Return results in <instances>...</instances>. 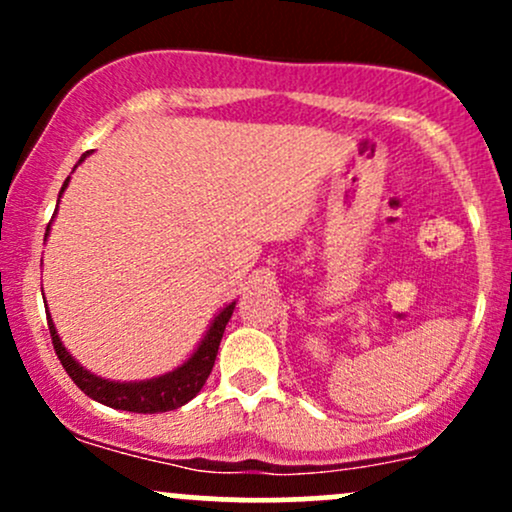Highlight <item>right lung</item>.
<instances>
[{"label":"right lung","instance_id":"1","mask_svg":"<svg viewBox=\"0 0 512 512\" xmlns=\"http://www.w3.org/2000/svg\"><path fill=\"white\" fill-rule=\"evenodd\" d=\"M86 156L88 154L81 156V161H84ZM67 185H69V178L64 180L60 197L62 192L67 190ZM48 231H50V223H48ZM233 308H236V301L228 303L226 308L214 317V322H211L207 334H204V339L199 342L195 354L187 358L182 366L170 370L166 375H158V378L139 380V383H115V380H105V378H98V375L88 373V370L84 366H79V363L74 361V356L64 349V344L60 342V334L55 330V322L50 320V313H48V327H50L52 346H55L57 358H60V363L69 373V378L74 380L76 387H79L84 395L105 404V407L134 411V414H158V411H170V409L182 407V404H187L199 390H202L204 383H207L211 368H214L216 354H219L223 330H226L228 320H231L233 315Z\"/></svg>","mask_w":512,"mask_h":512}]
</instances>
